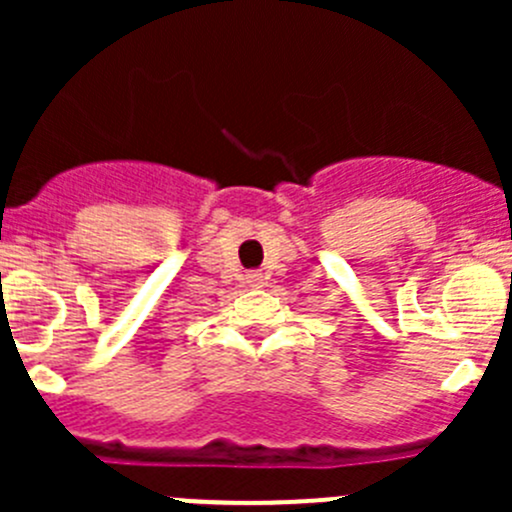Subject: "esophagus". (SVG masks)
Listing matches in <instances>:
<instances>
[{
    "instance_id": "esophagus-1",
    "label": "esophagus",
    "mask_w": 512,
    "mask_h": 512,
    "mask_svg": "<svg viewBox=\"0 0 512 512\" xmlns=\"http://www.w3.org/2000/svg\"><path fill=\"white\" fill-rule=\"evenodd\" d=\"M250 282L252 285H262V275H257L255 272V275H250Z\"/></svg>"
}]
</instances>
